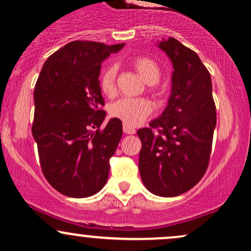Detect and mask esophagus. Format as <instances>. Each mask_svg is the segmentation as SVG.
<instances>
[{
	"mask_svg": "<svg viewBox=\"0 0 251 251\" xmlns=\"http://www.w3.org/2000/svg\"><path fill=\"white\" fill-rule=\"evenodd\" d=\"M123 128H124V132H125L126 134H134L135 133V129L133 127H131L129 125H126V124H124Z\"/></svg>",
	"mask_w": 251,
	"mask_h": 251,
	"instance_id": "esophagus-1",
	"label": "esophagus"
}]
</instances>
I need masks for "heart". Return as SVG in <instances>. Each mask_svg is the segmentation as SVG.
<instances>
[{
  "label": "heart",
  "mask_w": 251,
  "mask_h": 251,
  "mask_svg": "<svg viewBox=\"0 0 251 251\" xmlns=\"http://www.w3.org/2000/svg\"><path fill=\"white\" fill-rule=\"evenodd\" d=\"M135 71L139 73L143 80L150 85V91L157 93V83L159 81L162 71L159 65L153 59L148 56H135L132 60ZM117 67L114 65H108L101 71L99 77V86L103 94L111 97L116 92ZM152 112V106L146 99H124L118 100L111 106L109 113L112 117L118 118L124 124L129 126H137L148 118Z\"/></svg>",
  "instance_id": "obj_1"
}]
</instances>
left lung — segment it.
<instances>
[{
  "mask_svg": "<svg viewBox=\"0 0 251 251\" xmlns=\"http://www.w3.org/2000/svg\"><path fill=\"white\" fill-rule=\"evenodd\" d=\"M158 46L174 66L171 96L162 116L138 129L139 172L150 192L176 197L194 188L208 169L216 106L200 56L174 37Z\"/></svg>",
  "mask_w": 251,
  "mask_h": 251,
  "instance_id": "8db88e82",
  "label": "left lung"
}]
</instances>
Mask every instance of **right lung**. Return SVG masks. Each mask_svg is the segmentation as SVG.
I'll use <instances>...</instances> for the list:
<instances>
[{
    "label": "right lung",
    "instance_id": "obj_1",
    "mask_svg": "<svg viewBox=\"0 0 251 251\" xmlns=\"http://www.w3.org/2000/svg\"><path fill=\"white\" fill-rule=\"evenodd\" d=\"M124 43L72 41L48 57L34 89V123L40 165L60 194L96 195L108 178L109 159L123 135L122 120L100 128L106 112L99 86L101 62Z\"/></svg>",
    "mask_w": 251,
    "mask_h": 251
}]
</instances>
